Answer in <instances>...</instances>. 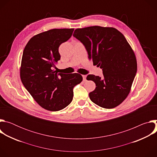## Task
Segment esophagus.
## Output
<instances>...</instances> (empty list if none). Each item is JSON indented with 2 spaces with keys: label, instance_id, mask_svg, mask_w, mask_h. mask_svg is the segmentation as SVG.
I'll list each match as a JSON object with an SVG mask.
<instances>
[{
  "label": "esophagus",
  "instance_id": "obj_1",
  "mask_svg": "<svg viewBox=\"0 0 157 157\" xmlns=\"http://www.w3.org/2000/svg\"><path fill=\"white\" fill-rule=\"evenodd\" d=\"M82 78H83V81H86V75H82Z\"/></svg>",
  "mask_w": 157,
  "mask_h": 157
}]
</instances>
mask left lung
<instances>
[{
  "label": "left lung",
  "instance_id": "1",
  "mask_svg": "<svg viewBox=\"0 0 157 157\" xmlns=\"http://www.w3.org/2000/svg\"><path fill=\"white\" fill-rule=\"evenodd\" d=\"M73 36L84 45L89 59L102 70V78L94 75L86 78L96 84L89 98L103 108L117 107L128 96L137 70L136 56L132 47L124 35L113 27L78 29Z\"/></svg>",
  "mask_w": 157,
  "mask_h": 157
}]
</instances>
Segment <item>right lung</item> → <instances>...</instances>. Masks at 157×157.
<instances>
[{
	"mask_svg": "<svg viewBox=\"0 0 157 157\" xmlns=\"http://www.w3.org/2000/svg\"><path fill=\"white\" fill-rule=\"evenodd\" d=\"M74 29H55L38 33L24 48L20 68L21 82L43 109L58 111L73 98V87L82 81L79 73H58L53 68L60 59L58 48L72 36Z\"/></svg>",
	"mask_w": 157,
	"mask_h": 157,
	"instance_id": "right-lung-1",
	"label": "right lung"
}]
</instances>
